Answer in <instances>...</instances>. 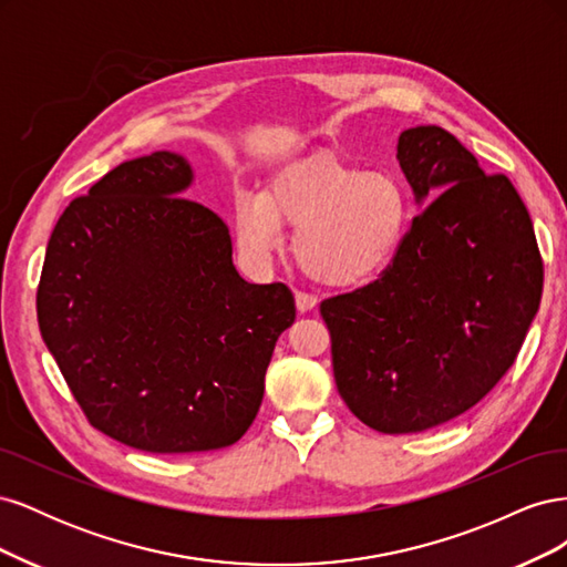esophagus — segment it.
<instances>
[{
  "label": "esophagus",
  "instance_id": "1",
  "mask_svg": "<svg viewBox=\"0 0 567 567\" xmlns=\"http://www.w3.org/2000/svg\"><path fill=\"white\" fill-rule=\"evenodd\" d=\"M317 305H319L317 296L302 293V290H298V293H296V307H298V312H300V315H305V312H312Z\"/></svg>",
  "mask_w": 567,
  "mask_h": 567
}]
</instances>
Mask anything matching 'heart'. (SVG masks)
Returning a JSON list of instances; mask_svg holds the SVG:
<instances>
[{"label": "heart", "instance_id": "1", "mask_svg": "<svg viewBox=\"0 0 567 567\" xmlns=\"http://www.w3.org/2000/svg\"><path fill=\"white\" fill-rule=\"evenodd\" d=\"M411 219L409 192L392 173L317 156L284 167L262 196L236 205L241 250L262 260L298 227L293 255L317 284L346 288L369 281L398 257Z\"/></svg>", "mask_w": 567, "mask_h": 567}]
</instances>
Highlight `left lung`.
Segmentation results:
<instances>
[{
  "mask_svg": "<svg viewBox=\"0 0 567 567\" xmlns=\"http://www.w3.org/2000/svg\"><path fill=\"white\" fill-rule=\"evenodd\" d=\"M416 203L373 284L321 302L340 398L369 427L423 433L475 406L516 362L544 265L516 186L437 125L400 134Z\"/></svg>",
  "mask_w": 567,
  "mask_h": 567,
  "instance_id": "8db88e82",
  "label": "left lung"
}]
</instances>
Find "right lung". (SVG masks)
Segmentation results:
<instances>
[{"mask_svg":"<svg viewBox=\"0 0 567 567\" xmlns=\"http://www.w3.org/2000/svg\"><path fill=\"white\" fill-rule=\"evenodd\" d=\"M192 182L173 151L111 169L59 217L38 288L42 338L84 416L151 454L241 440L296 321L284 284L241 279L225 221L182 198Z\"/></svg>","mask_w":567,"mask_h":567,"instance_id":"add662e5","label":"right lung"}]
</instances>
